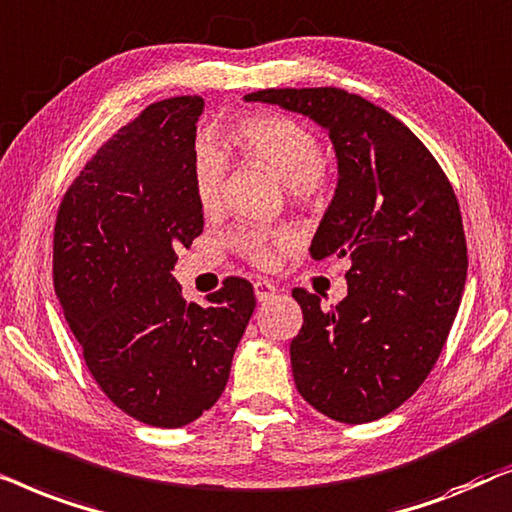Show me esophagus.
Instances as JSON below:
<instances>
[{"mask_svg":"<svg viewBox=\"0 0 512 512\" xmlns=\"http://www.w3.org/2000/svg\"><path fill=\"white\" fill-rule=\"evenodd\" d=\"M278 292V285L274 281H267V278H257L255 281V295L260 302H267Z\"/></svg>","mask_w":512,"mask_h":512,"instance_id":"34e87169","label":"esophagus"}]
</instances>
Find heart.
<instances>
[{"mask_svg": "<svg viewBox=\"0 0 512 512\" xmlns=\"http://www.w3.org/2000/svg\"><path fill=\"white\" fill-rule=\"evenodd\" d=\"M229 138L243 161L262 166L288 187L299 206H318L327 192V168L320 161L318 138L299 121L281 114H252L231 126ZM227 156L210 140H199L192 154V189L201 210L213 213L222 203ZM245 260L269 267L276 250L288 248L292 236L283 229H243L231 238Z\"/></svg>", "mask_w": 512, "mask_h": 512, "instance_id": "1", "label": "heart"}]
</instances>
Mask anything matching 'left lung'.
<instances>
[{
  "mask_svg": "<svg viewBox=\"0 0 512 512\" xmlns=\"http://www.w3.org/2000/svg\"><path fill=\"white\" fill-rule=\"evenodd\" d=\"M245 100L313 119L337 154L311 255L349 257V295L323 309L292 290L304 313L290 344L297 391L342 424L386 417L424 384L459 311L468 250L454 189L403 121L356 93L267 88Z\"/></svg>",
  "mask_w": 512,
  "mask_h": 512,
  "instance_id": "8db88e82",
  "label": "left lung"
}]
</instances>
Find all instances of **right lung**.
Wrapping results in <instances>:
<instances>
[{
	"mask_svg": "<svg viewBox=\"0 0 512 512\" xmlns=\"http://www.w3.org/2000/svg\"><path fill=\"white\" fill-rule=\"evenodd\" d=\"M199 95L149 105L74 177L53 229V288L102 393L180 428L217 403L255 311L245 278L185 302L177 250L203 231L192 189Z\"/></svg>",
	"mask_w": 512,
	"mask_h": 512,
	"instance_id": "obj_1",
	"label": "right lung"
}]
</instances>
